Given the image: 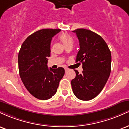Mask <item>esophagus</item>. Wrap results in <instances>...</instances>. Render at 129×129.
I'll return each mask as SVG.
<instances>
[{
	"label": "esophagus",
	"instance_id": "34e87169",
	"mask_svg": "<svg viewBox=\"0 0 129 129\" xmlns=\"http://www.w3.org/2000/svg\"><path fill=\"white\" fill-rule=\"evenodd\" d=\"M68 70H69V69H68L67 68H65V71H67Z\"/></svg>",
	"mask_w": 129,
	"mask_h": 129
}]
</instances>
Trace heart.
<instances>
[{"instance_id":"b5f03b06","label":"heart","mask_w":129,"mask_h":129,"mask_svg":"<svg viewBox=\"0 0 129 129\" xmlns=\"http://www.w3.org/2000/svg\"><path fill=\"white\" fill-rule=\"evenodd\" d=\"M59 39L63 44V45L65 46V47H66L68 45H72L74 42L73 37L67 33H62L59 36Z\"/></svg>"}]
</instances>
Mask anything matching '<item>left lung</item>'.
<instances>
[{"label":"left lung","instance_id":"8db88e82","mask_svg":"<svg viewBox=\"0 0 129 129\" xmlns=\"http://www.w3.org/2000/svg\"><path fill=\"white\" fill-rule=\"evenodd\" d=\"M79 39L80 50L76 62L82 63V73L74 70L76 77L71 81L75 95L79 100L89 101L100 94L111 72L112 56L107 44L101 36L84 28L73 31Z\"/></svg>","mask_w":129,"mask_h":129}]
</instances>
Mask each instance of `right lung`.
<instances>
[{"label":"right lung","mask_w":129,"mask_h":129,"mask_svg":"<svg viewBox=\"0 0 129 129\" xmlns=\"http://www.w3.org/2000/svg\"><path fill=\"white\" fill-rule=\"evenodd\" d=\"M60 29H42L29 36L21 46L18 55L20 77L33 96L41 100L51 98L57 91L65 73L62 67L47 66L52 38Z\"/></svg>","instance_id":"obj_1"}]
</instances>
